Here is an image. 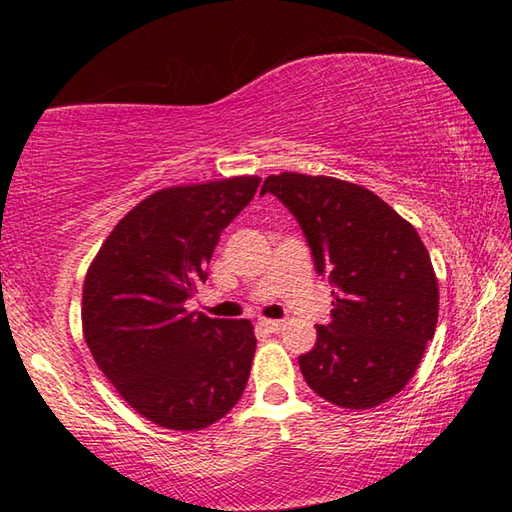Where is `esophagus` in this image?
<instances>
[{"label": "esophagus", "mask_w": 512, "mask_h": 512, "mask_svg": "<svg viewBox=\"0 0 512 512\" xmlns=\"http://www.w3.org/2000/svg\"><path fill=\"white\" fill-rule=\"evenodd\" d=\"M257 327L262 329V332H268V334H277L282 329V323L280 320H271V318H262L257 323Z\"/></svg>", "instance_id": "esophagus-1"}]
</instances>
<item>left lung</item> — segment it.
<instances>
[{
  "label": "left lung",
  "mask_w": 512,
  "mask_h": 512,
  "mask_svg": "<svg viewBox=\"0 0 512 512\" xmlns=\"http://www.w3.org/2000/svg\"><path fill=\"white\" fill-rule=\"evenodd\" d=\"M296 216L316 273L332 284V320L300 354L314 393L343 409H370L402 391L438 323V282L413 225L359 185L329 176H268Z\"/></svg>",
  "instance_id": "1"
}]
</instances>
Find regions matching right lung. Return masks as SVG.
<instances>
[{
  "label": "right lung",
  "mask_w": 512,
  "mask_h": 512,
  "mask_svg": "<svg viewBox=\"0 0 512 512\" xmlns=\"http://www.w3.org/2000/svg\"><path fill=\"white\" fill-rule=\"evenodd\" d=\"M257 176L169 187L128 212L83 284V334L119 395L164 429L221 420L248 384L250 320L185 309L221 232L253 201Z\"/></svg>",
  "instance_id": "right-lung-1"
}]
</instances>
